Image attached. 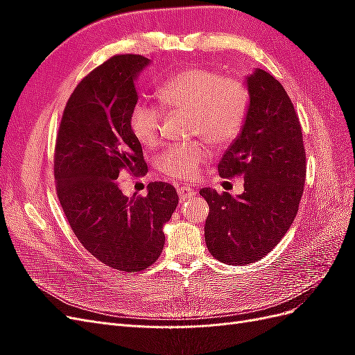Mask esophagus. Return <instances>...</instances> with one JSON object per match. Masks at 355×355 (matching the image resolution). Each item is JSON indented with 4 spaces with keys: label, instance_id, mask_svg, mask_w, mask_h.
<instances>
[{
    "label": "esophagus",
    "instance_id": "obj_1",
    "mask_svg": "<svg viewBox=\"0 0 355 355\" xmlns=\"http://www.w3.org/2000/svg\"><path fill=\"white\" fill-rule=\"evenodd\" d=\"M178 194H179V198H180V202L185 201L187 198H191L196 196V189L191 188V187H179L178 188Z\"/></svg>",
    "mask_w": 355,
    "mask_h": 355
}]
</instances>
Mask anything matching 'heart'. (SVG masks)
<instances>
[{
  "instance_id": "heart-1",
  "label": "heart",
  "mask_w": 355,
  "mask_h": 355,
  "mask_svg": "<svg viewBox=\"0 0 355 355\" xmlns=\"http://www.w3.org/2000/svg\"><path fill=\"white\" fill-rule=\"evenodd\" d=\"M161 106L168 111H185L189 135L225 148L241 132L250 106V92L243 80L222 77L213 69L188 68L166 78L155 90ZM164 111L155 105L139 102L130 114V127L137 142L154 148L159 142ZM211 157L207 144L197 139L170 145L159 155L158 167L176 180L196 179Z\"/></svg>"
}]
</instances>
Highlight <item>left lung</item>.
Instances as JSON below:
<instances>
[{"mask_svg": "<svg viewBox=\"0 0 355 355\" xmlns=\"http://www.w3.org/2000/svg\"><path fill=\"white\" fill-rule=\"evenodd\" d=\"M247 89L250 106L243 132L218 166L220 178L244 176V192L232 197L200 191L210 207L207 249L228 265L259 261L280 243L296 218L306 176L302 128L283 85L256 69Z\"/></svg>", "mask_w": 355, "mask_h": 355, "instance_id": "obj_1", "label": "left lung"}]
</instances>
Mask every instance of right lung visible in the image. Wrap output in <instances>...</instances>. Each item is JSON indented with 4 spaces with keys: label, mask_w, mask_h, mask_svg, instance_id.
I'll return each instance as SVG.
<instances>
[{
    "label": "right lung",
    "mask_w": 355,
    "mask_h": 355,
    "mask_svg": "<svg viewBox=\"0 0 355 355\" xmlns=\"http://www.w3.org/2000/svg\"><path fill=\"white\" fill-rule=\"evenodd\" d=\"M149 59L116 55L78 83L67 102L55 146L56 192L80 243L118 271L137 272L163 252L164 223L179 202L176 189L151 182L148 194L125 197L118 176L148 173L130 127L135 80Z\"/></svg>",
    "instance_id": "right-lung-1"
}]
</instances>
